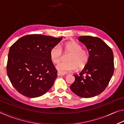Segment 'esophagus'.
I'll return each instance as SVG.
<instances>
[{"mask_svg":"<svg viewBox=\"0 0 124 124\" xmlns=\"http://www.w3.org/2000/svg\"><path fill=\"white\" fill-rule=\"evenodd\" d=\"M65 74L64 73H63L61 72H57V75L58 76H61V75H64Z\"/></svg>","mask_w":124,"mask_h":124,"instance_id":"obj_1","label":"esophagus"}]
</instances>
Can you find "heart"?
Segmentation results:
<instances>
[{"instance_id": "obj_1", "label": "heart", "mask_w": 124, "mask_h": 124, "mask_svg": "<svg viewBox=\"0 0 124 124\" xmlns=\"http://www.w3.org/2000/svg\"><path fill=\"white\" fill-rule=\"evenodd\" d=\"M62 51L65 54H69L67 57V62H61L56 68L60 72L66 73L74 71L77 69L82 70L85 68L90 58V52L87 50L83 49L81 44L74 41H71L61 45L52 47L50 52L52 62L58 64L63 58Z\"/></svg>"}]
</instances>
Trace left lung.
<instances>
[{
	"label": "left lung",
	"instance_id": "8db88e82",
	"mask_svg": "<svg viewBox=\"0 0 124 124\" xmlns=\"http://www.w3.org/2000/svg\"><path fill=\"white\" fill-rule=\"evenodd\" d=\"M78 40L86 46L90 58L79 75H74L75 81L70 89L79 97H93L106 89L113 76L114 70L113 51L98 37L80 36Z\"/></svg>",
	"mask_w": 124,
	"mask_h": 124
}]
</instances>
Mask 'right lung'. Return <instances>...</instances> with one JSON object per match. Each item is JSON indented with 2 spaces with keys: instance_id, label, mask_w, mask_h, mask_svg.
Instances as JSON below:
<instances>
[{
  "instance_id": "1",
  "label": "right lung",
  "mask_w": 124,
  "mask_h": 124,
  "mask_svg": "<svg viewBox=\"0 0 124 124\" xmlns=\"http://www.w3.org/2000/svg\"><path fill=\"white\" fill-rule=\"evenodd\" d=\"M62 39L30 34L21 37L11 45L7 72L10 82L20 93L27 97H37L52 86L57 71L50 58V52Z\"/></svg>"
}]
</instances>
